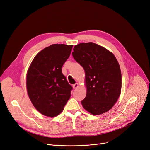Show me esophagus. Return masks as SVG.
<instances>
[{
  "label": "esophagus",
  "instance_id": "esophagus-1",
  "mask_svg": "<svg viewBox=\"0 0 150 150\" xmlns=\"http://www.w3.org/2000/svg\"><path fill=\"white\" fill-rule=\"evenodd\" d=\"M78 86H79V84H78V83H75V84H74L73 85V88H74V89H76L78 87Z\"/></svg>",
  "mask_w": 150,
  "mask_h": 150
}]
</instances>
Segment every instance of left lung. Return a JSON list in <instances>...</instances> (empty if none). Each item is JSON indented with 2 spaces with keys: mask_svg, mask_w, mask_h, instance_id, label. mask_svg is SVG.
Returning <instances> with one entry per match:
<instances>
[{
  "mask_svg": "<svg viewBox=\"0 0 150 150\" xmlns=\"http://www.w3.org/2000/svg\"><path fill=\"white\" fill-rule=\"evenodd\" d=\"M75 60L84 68L87 93L83 108L97 115L109 111L119 98L122 88L120 66L112 53L93 42L80 43L73 49Z\"/></svg>",
  "mask_w": 150,
  "mask_h": 150,
  "instance_id": "8db88e82",
  "label": "left lung"
}]
</instances>
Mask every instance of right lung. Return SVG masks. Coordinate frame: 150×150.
Returning a JSON list of instances; mask_svg holds the SVG:
<instances>
[{
  "instance_id": "obj_1",
  "label": "right lung",
  "mask_w": 150,
  "mask_h": 150,
  "mask_svg": "<svg viewBox=\"0 0 150 150\" xmlns=\"http://www.w3.org/2000/svg\"><path fill=\"white\" fill-rule=\"evenodd\" d=\"M73 45L52 44L34 58L27 74L28 97L38 111L53 117L64 109L72 87L62 74L61 68L69 58Z\"/></svg>"
}]
</instances>
